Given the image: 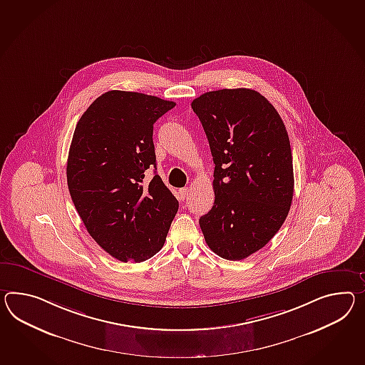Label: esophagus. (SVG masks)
<instances>
[{"mask_svg":"<svg viewBox=\"0 0 365 365\" xmlns=\"http://www.w3.org/2000/svg\"><path fill=\"white\" fill-rule=\"evenodd\" d=\"M187 191H188L187 187L179 188V196H180V199H185V197H186Z\"/></svg>","mask_w":365,"mask_h":365,"instance_id":"obj_1","label":"esophagus"}]
</instances>
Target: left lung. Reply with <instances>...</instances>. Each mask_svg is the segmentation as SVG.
Returning a JSON list of instances; mask_svg holds the SVG:
<instances>
[{
  "mask_svg": "<svg viewBox=\"0 0 365 365\" xmlns=\"http://www.w3.org/2000/svg\"><path fill=\"white\" fill-rule=\"evenodd\" d=\"M214 157V207L199 219L207 245L239 261L265 247L284 224L294 194L284 121L248 88L205 92L191 103Z\"/></svg>",
  "mask_w": 365,
  "mask_h": 365,
  "instance_id": "obj_1",
  "label": "left lung"
}]
</instances>
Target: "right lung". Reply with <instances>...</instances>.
<instances>
[{"label":"right lung","mask_w":365,"mask_h":365,"mask_svg":"<svg viewBox=\"0 0 365 365\" xmlns=\"http://www.w3.org/2000/svg\"><path fill=\"white\" fill-rule=\"evenodd\" d=\"M174 101L109 91L78 121L67 160L72 202L92 239L112 257L141 262L163 247L179 203L155 168L153 125Z\"/></svg>","instance_id":"right-lung-1"}]
</instances>
